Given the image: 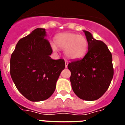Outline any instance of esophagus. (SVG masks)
Listing matches in <instances>:
<instances>
[{"label":"esophagus","instance_id":"esophagus-1","mask_svg":"<svg viewBox=\"0 0 125 125\" xmlns=\"http://www.w3.org/2000/svg\"><path fill=\"white\" fill-rule=\"evenodd\" d=\"M68 62L67 61H65V67L66 68H68Z\"/></svg>","mask_w":125,"mask_h":125}]
</instances>
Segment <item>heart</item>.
<instances>
[{
  "mask_svg": "<svg viewBox=\"0 0 125 125\" xmlns=\"http://www.w3.org/2000/svg\"><path fill=\"white\" fill-rule=\"evenodd\" d=\"M54 42L55 44H51L52 50L56 52L57 47L64 50L65 56L68 59H81L88 52L87 39L83 35H78L76 33H59L54 37Z\"/></svg>",
  "mask_w": 125,
  "mask_h": 125,
  "instance_id": "obj_1",
  "label": "heart"
}]
</instances>
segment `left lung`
<instances>
[{"mask_svg":"<svg viewBox=\"0 0 125 125\" xmlns=\"http://www.w3.org/2000/svg\"><path fill=\"white\" fill-rule=\"evenodd\" d=\"M88 42V52L68 66L74 93L80 99L94 101L103 95L113 77L112 55L106 45L83 31Z\"/></svg>","mask_w":125,"mask_h":125,"instance_id":"8db88e82","label":"left lung"}]
</instances>
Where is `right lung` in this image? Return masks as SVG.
I'll return each mask as SVG.
<instances>
[{
    "instance_id": "add662e5",
    "label": "right lung",
    "mask_w": 125,
    "mask_h": 125,
    "mask_svg": "<svg viewBox=\"0 0 125 125\" xmlns=\"http://www.w3.org/2000/svg\"><path fill=\"white\" fill-rule=\"evenodd\" d=\"M46 36L45 29H34L19 41L11 56V78L19 91L31 101L51 96L65 68L63 59L51 58L52 50Z\"/></svg>"
}]
</instances>
